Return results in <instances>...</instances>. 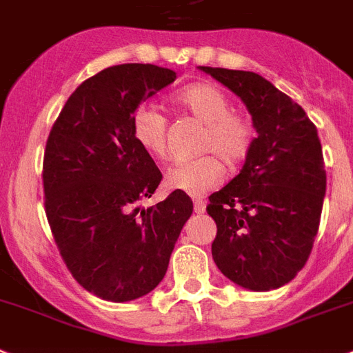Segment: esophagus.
<instances>
[{"instance_id":"34e87169","label":"esophagus","mask_w":353,"mask_h":353,"mask_svg":"<svg viewBox=\"0 0 353 353\" xmlns=\"http://www.w3.org/2000/svg\"><path fill=\"white\" fill-rule=\"evenodd\" d=\"M194 212L196 214L205 212V201L200 200V198H196V200H194Z\"/></svg>"}]
</instances>
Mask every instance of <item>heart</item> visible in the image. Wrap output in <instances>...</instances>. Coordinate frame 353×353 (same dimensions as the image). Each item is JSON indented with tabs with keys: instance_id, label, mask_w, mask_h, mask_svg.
Wrapping results in <instances>:
<instances>
[{
	"instance_id": "1",
	"label": "heart",
	"mask_w": 353,
	"mask_h": 353,
	"mask_svg": "<svg viewBox=\"0 0 353 353\" xmlns=\"http://www.w3.org/2000/svg\"><path fill=\"white\" fill-rule=\"evenodd\" d=\"M182 107L192 116L205 123V134L201 139V150L218 152L228 164L245 159L252 146L254 130L245 116L232 112L230 101L219 87L212 83H191L180 89L174 96ZM132 134L135 143L155 159L168 153V119L161 108L152 103H143L132 116ZM225 168L212 153L196 157L191 161L173 164L165 174V183L171 191L203 194L221 182Z\"/></svg>"
}]
</instances>
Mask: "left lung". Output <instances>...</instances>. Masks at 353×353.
I'll use <instances>...</instances> for the list:
<instances>
[{
    "instance_id": "8db88e82",
    "label": "left lung",
    "mask_w": 353,
    "mask_h": 353,
    "mask_svg": "<svg viewBox=\"0 0 353 353\" xmlns=\"http://www.w3.org/2000/svg\"><path fill=\"white\" fill-rule=\"evenodd\" d=\"M198 69L241 98L257 132L241 173L209 196L214 263L241 288L279 289L305 266L320 227L327 173L318 130L261 74Z\"/></svg>"
}]
</instances>
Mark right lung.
Instances as JSON below:
<instances>
[{
  "label": "right lung",
  "mask_w": 353,
  "mask_h": 353,
  "mask_svg": "<svg viewBox=\"0 0 353 353\" xmlns=\"http://www.w3.org/2000/svg\"><path fill=\"white\" fill-rule=\"evenodd\" d=\"M153 64L112 65L69 96L44 152V205L51 232L80 285L110 302L144 296L164 279L192 201L173 191L143 209L162 173L135 143L132 116L174 82Z\"/></svg>",
  "instance_id": "obj_1"
}]
</instances>
